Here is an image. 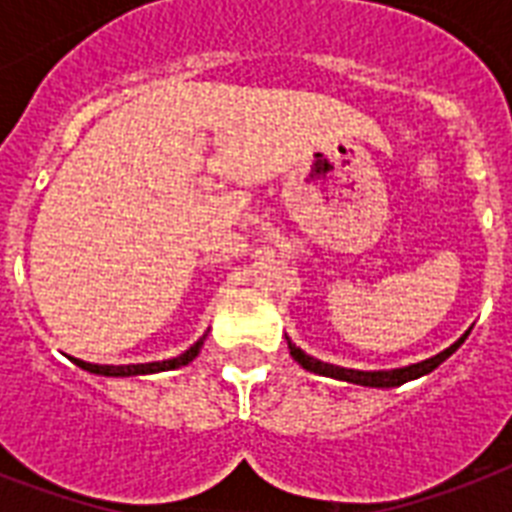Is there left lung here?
I'll use <instances>...</instances> for the list:
<instances>
[{"label": "left lung", "instance_id": "obj_1", "mask_svg": "<svg viewBox=\"0 0 512 512\" xmlns=\"http://www.w3.org/2000/svg\"><path fill=\"white\" fill-rule=\"evenodd\" d=\"M468 332L460 337V340L449 345L446 350L436 353V356L425 358V361H417V364H409V366H398V369H377V372H364V369H345V366H337V364H327V361H319V358L308 356L303 348H297L295 342L287 337V345H289V353L295 358L297 364L308 369L313 374H324V377H332V380H342V382H353V385H364V388H396V385H404L409 380H417L422 374L433 372L438 364H444L446 358L452 356L454 350L460 348L462 342H465Z\"/></svg>", "mask_w": 512, "mask_h": 512}]
</instances>
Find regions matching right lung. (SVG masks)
<instances>
[{
	"label": "right lung",
	"mask_w": 512,
	"mask_h": 512,
	"mask_svg": "<svg viewBox=\"0 0 512 512\" xmlns=\"http://www.w3.org/2000/svg\"><path fill=\"white\" fill-rule=\"evenodd\" d=\"M207 335L199 337V340L193 342L191 348L180 353L175 358H167V361H151V364H124V366H114V364H90V361H82V358H71L76 366H82L84 372L100 374V377H138V374H156V372H170V369H180V366L191 364L193 358L199 356L201 345H204Z\"/></svg>",
	"instance_id": "add662e5"
}]
</instances>
